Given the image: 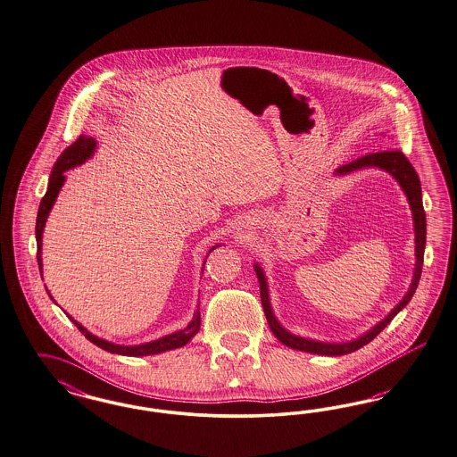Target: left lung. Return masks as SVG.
Listing matches in <instances>:
<instances>
[{
    "label": "left lung",
    "mask_w": 457,
    "mask_h": 457,
    "mask_svg": "<svg viewBox=\"0 0 457 457\" xmlns=\"http://www.w3.org/2000/svg\"><path fill=\"white\" fill-rule=\"evenodd\" d=\"M362 168H381L386 173H389L396 182L400 183L406 201L410 204L411 209V216H413V229H415V270H413V278L410 284L408 293L403 295L402 301L391 310V312L381 320L378 325H374L372 328L367 329L364 335H361L359 338H353L350 342H320V340H312V338H304L299 335H294L291 331L284 328L278 320L275 318L272 304H270V297H269V282L267 277L263 274L262 267L255 263L256 277L260 282V295H262V306L265 311L269 327L272 329L275 338L278 342H282L284 345L299 350V352H310V353H318V355H328V357H337V355H345L350 352H355L361 347L367 345L370 340H374L381 331H383L391 320L400 312V311L411 301L413 294L419 287V280H420L421 265H423V253H425V239H427V220H425V211H423V202H421V185L420 179L415 171V168L406 160V156L402 151H381V153H372V154H365L362 158L352 162V163L344 164L340 168L335 170V175L342 177L348 175L352 171L362 170Z\"/></svg>",
    "instance_id": "left-lung-1"
}]
</instances>
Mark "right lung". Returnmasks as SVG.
Instances as JSON below:
<instances>
[{"mask_svg": "<svg viewBox=\"0 0 457 457\" xmlns=\"http://www.w3.org/2000/svg\"><path fill=\"white\" fill-rule=\"evenodd\" d=\"M96 149V141L93 137H87V136H79L73 145L70 147H66L62 151V154L57 158L54 168L51 171V177H49V183H47V192L46 195L42 197L40 205H38V212H37V222H36V239H37V263H38V270L42 275V233H44V228H46V220L51 214V209L54 205L55 199L61 192V187L66 182V175L64 171L71 170L74 166H79V164L85 163L87 160H90ZM220 245L212 246L209 250V253L212 250H216ZM207 253V255H209ZM205 262V260H204ZM202 272H204V265H202ZM49 294V291H47ZM51 295V294H49ZM51 299L54 301V297L51 295ZM55 303V301H54ZM68 314V312H66ZM68 318L73 321L76 325V328L79 329L92 344H95L96 347L104 348L110 353H119V355H128V357H145V355H156V353H162V352H168V350H175V348L183 347L187 345L201 328V311H199V304H197V311L194 312V318L192 321L185 327V328L179 329V331H173L170 335H164L158 340H153V342H146V344H139V345H119V344H113L109 342L105 338H100L96 335L90 333L88 329L85 328L81 323H78L76 320H73V316L68 314Z\"/></svg>", "mask_w": 457, "mask_h": 457, "instance_id": "add662e5", "label": "right lung"}]
</instances>
